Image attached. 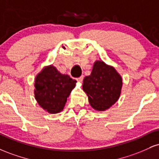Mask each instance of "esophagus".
<instances>
[{"label": "esophagus", "mask_w": 159, "mask_h": 159, "mask_svg": "<svg viewBox=\"0 0 159 159\" xmlns=\"http://www.w3.org/2000/svg\"><path fill=\"white\" fill-rule=\"evenodd\" d=\"M83 79H84V75H81V77L77 78V81H79V82H81L82 81H83Z\"/></svg>", "instance_id": "obj_1"}]
</instances>
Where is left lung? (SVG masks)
Instances as JSON below:
<instances>
[{
  "label": "left lung",
  "mask_w": 159,
  "mask_h": 159,
  "mask_svg": "<svg viewBox=\"0 0 159 159\" xmlns=\"http://www.w3.org/2000/svg\"><path fill=\"white\" fill-rule=\"evenodd\" d=\"M122 85V78L116 69L103 61H97L94 63L90 75L84 78L83 90L93 108L102 111L117 101Z\"/></svg>",
  "instance_id": "left-lung-1"
}]
</instances>
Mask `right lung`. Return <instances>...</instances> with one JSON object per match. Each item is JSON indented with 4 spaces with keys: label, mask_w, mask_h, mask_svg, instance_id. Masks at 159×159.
I'll return each instance as SVG.
<instances>
[{
    "label": "right lung",
    "mask_w": 159,
    "mask_h": 159,
    "mask_svg": "<svg viewBox=\"0 0 159 159\" xmlns=\"http://www.w3.org/2000/svg\"><path fill=\"white\" fill-rule=\"evenodd\" d=\"M76 82L68 75L58 72L52 65L45 67L36 77L34 94L36 101L50 114L61 112Z\"/></svg>",
    "instance_id": "1"
}]
</instances>
